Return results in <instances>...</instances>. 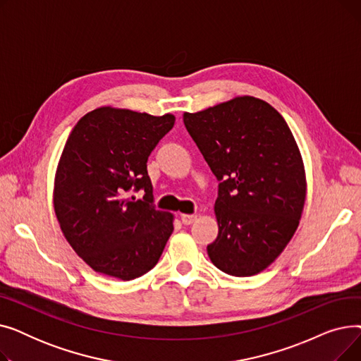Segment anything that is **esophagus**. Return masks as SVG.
Returning a JSON list of instances; mask_svg holds the SVG:
<instances>
[{
  "label": "esophagus",
  "instance_id": "34e87169",
  "mask_svg": "<svg viewBox=\"0 0 361 361\" xmlns=\"http://www.w3.org/2000/svg\"><path fill=\"white\" fill-rule=\"evenodd\" d=\"M196 219H197V215H188V214H183V215H181V222H183L184 225H190V224H193Z\"/></svg>",
  "mask_w": 361,
  "mask_h": 361
}]
</instances>
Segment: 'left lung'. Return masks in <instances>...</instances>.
<instances>
[{"instance_id": "8db88e82", "label": "left lung", "mask_w": 361, "mask_h": 361, "mask_svg": "<svg viewBox=\"0 0 361 361\" xmlns=\"http://www.w3.org/2000/svg\"><path fill=\"white\" fill-rule=\"evenodd\" d=\"M183 121L219 181V231L207 255L225 274L256 275L287 247L305 207L306 171L293 133L255 97L184 112Z\"/></svg>"}]
</instances>
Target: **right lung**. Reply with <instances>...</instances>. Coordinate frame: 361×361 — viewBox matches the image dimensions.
Instances as JSON below:
<instances>
[{
    "mask_svg": "<svg viewBox=\"0 0 361 361\" xmlns=\"http://www.w3.org/2000/svg\"><path fill=\"white\" fill-rule=\"evenodd\" d=\"M174 123L173 114L101 106L71 130L55 173L54 209L94 272L131 281L158 263L174 215L155 207L146 164ZM139 190L143 200L132 195Z\"/></svg>",
    "mask_w": 361,
    "mask_h": 361,
    "instance_id": "1",
    "label": "right lung"
}]
</instances>
